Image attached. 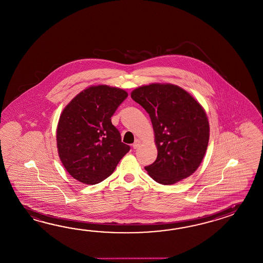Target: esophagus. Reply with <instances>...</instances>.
<instances>
[{
    "instance_id": "esophagus-1",
    "label": "esophagus",
    "mask_w": 263,
    "mask_h": 263,
    "mask_svg": "<svg viewBox=\"0 0 263 263\" xmlns=\"http://www.w3.org/2000/svg\"><path fill=\"white\" fill-rule=\"evenodd\" d=\"M141 145V141L139 139H136L135 141V143L133 144V147L134 148H137V147H139V146Z\"/></svg>"
}]
</instances>
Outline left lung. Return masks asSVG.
<instances>
[{
  "instance_id": "obj_1",
  "label": "left lung",
  "mask_w": 263,
  "mask_h": 263,
  "mask_svg": "<svg viewBox=\"0 0 263 263\" xmlns=\"http://www.w3.org/2000/svg\"><path fill=\"white\" fill-rule=\"evenodd\" d=\"M132 98L151 117L157 158L145 166L162 184L190 177L202 163L209 140L205 111L191 95L179 86L153 83L134 90Z\"/></svg>"
}]
</instances>
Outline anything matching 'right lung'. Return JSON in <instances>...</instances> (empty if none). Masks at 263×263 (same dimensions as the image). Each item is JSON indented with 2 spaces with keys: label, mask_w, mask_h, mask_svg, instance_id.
I'll return each instance as SVG.
<instances>
[{
  "label": "right lung",
  "mask_w": 263,
  "mask_h": 263,
  "mask_svg": "<svg viewBox=\"0 0 263 263\" xmlns=\"http://www.w3.org/2000/svg\"><path fill=\"white\" fill-rule=\"evenodd\" d=\"M128 98L122 89L92 86L80 92L61 112L57 146L62 165L86 184L104 181L130 147L111 124L118 106Z\"/></svg>",
  "instance_id": "add662e5"
}]
</instances>
